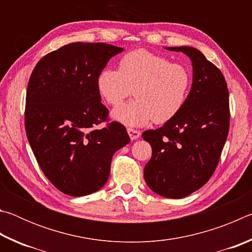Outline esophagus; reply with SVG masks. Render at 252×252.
Segmentation results:
<instances>
[{"label":"esophagus","mask_w":252,"mask_h":252,"mask_svg":"<svg viewBox=\"0 0 252 252\" xmlns=\"http://www.w3.org/2000/svg\"><path fill=\"white\" fill-rule=\"evenodd\" d=\"M126 131H127V133H129V136H130L131 140H136L140 135H141V133H140V131L134 130V129H131V127H127Z\"/></svg>","instance_id":"obj_1"}]
</instances>
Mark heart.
Segmentation results:
<instances>
[{"mask_svg":"<svg viewBox=\"0 0 252 252\" xmlns=\"http://www.w3.org/2000/svg\"><path fill=\"white\" fill-rule=\"evenodd\" d=\"M190 85L191 73L186 65L143 49L122 55L118 71L104 69L96 79L97 91L110 105L120 104L133 90L135 100L111 113L113 120L127 126L172 120L185 104Z\"/></svg>","mask_w":252,"mask_h":252,"instance_id":"heart-1","label":"heart"}]
</instances>
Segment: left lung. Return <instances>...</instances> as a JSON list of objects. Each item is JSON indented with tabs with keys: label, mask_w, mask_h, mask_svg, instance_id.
Listing matches in <instances>:
<instances>
[{
	"label": "left lung",
	"mask_w": 252,
	"mask_h": 252,
	"mask_svg": "<svg viewBox=\"0 0 252 252\" xmlns=\"http://www.w3.org/2000/svg\"><path fill=\"white\" fill-rule=\"evenodd\" d=\"M167 49L190 58L193 82L180 112L142 133L152 148L144 180L162 197L181 199L206 185L219 163L229 132V91L222 72L199 50Z\"/></svg>",
	"instance_id": "obj_1"
}]
</instances>
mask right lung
Masks as SVG:
<instances>
[{
  "instance_id": "add662e5",
  "label": "right lung",
  "mask_w": 252,
  "mask_h": 252,
  "mask_svg": "<svg viewBox=\"0 0 252 252\" xmlns=\"http://www.w3.org/2000/svg\"><path fill=\"white\" fill-rule=\"evenodd\" d=\"M122 51L106 43H70L44 55L30 76L24 111L29 143L49 181L71 197L101 189L114 152L130 142L125 126L109 121L96 88L97 75Z\"/></svg>"
}]
</instances>
